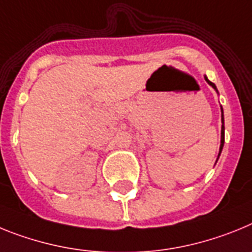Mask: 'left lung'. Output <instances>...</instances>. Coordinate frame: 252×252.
I'll use <instances>...</instances> for the list:
<instances>
[{"instance_id":"8db88e82","label":"left lung","mask_w":252,"mask_h":252,"mask_svg":"<svg viewBox=\"0 0 252 252\" xmlns=\"http://www.w3.org/2000/svg\"><path fill=\"white\" fill-rule=\"evenodd\" d=\"M205 81H207L208 84L211 85V86L213 87L214 90H217V87H216V85H214L213 82H211V81L208 80L207 77H205ZM223 123H224V120H223V110H222V132H220V151H222V148H223V144H224V126H223ZM220 155H218V157H220Z\"/></svg>"}]
</instances>
